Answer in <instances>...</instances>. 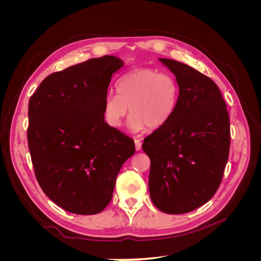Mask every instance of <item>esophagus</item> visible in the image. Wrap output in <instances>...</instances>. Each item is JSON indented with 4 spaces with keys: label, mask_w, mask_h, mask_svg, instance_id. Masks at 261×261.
Returning a JSON list of instances; mask_svg holds the SVG:
<instances>
[{
    "label": "esophagus",
    "mask_w": 261,
    "mask_h": 261,
    "mask_svg": "<svg viewBox=\"0 0 261 261\" xmlns=\"http://www.w3.org/2000/svg\"><path fill=\"white\" fill-rule=\"evenodd\" d=\"M135 148L137 151H139V150L141 149V141L139 139H135Z\"/></svg>",
    "instance_id": "1"
}]
</instances>
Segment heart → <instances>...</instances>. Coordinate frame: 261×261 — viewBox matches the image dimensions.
I'll use <instances>...</instances> for the list:
<instances>
[{
	"mask_svg": "<svg viewBox=\"0 0 261 261\" xmlns=\"http://www.w3.org/2000/svg\"><path fill=\"white\" fill-rule=\"evenodd\" d=\"M117 94L108 92L102 102V115L108 126L120 128L129 111L127 125L138 133L146 127H162L174 113L179 87L171 74L153 68H136L125 74L116 85Z\"/></svg>",
	"mask_w": 261,
	"mask_h": 261,
	"instance_id": "obj_1",
	"label": "heart"
}]
</instances>
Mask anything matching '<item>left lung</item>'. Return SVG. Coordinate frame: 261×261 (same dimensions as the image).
Here are the masks:
<instances>
[{
  "label": "left lung",
  "mask_w": 261,
  "mask_h": 261,
  "mask_svg": "<svg viewBox=\"0 0 261 261\" xmlns=\"http://www.w3.org/2000/svg\"><path fill=\"white\" fill-rule=\"evenodd\" d=\"M179 87L174 113L144 139L150 158L149 192L170 215L191 212L209 201L223 177L230 150V118L219 87L198 70L159 59Z\"/></svg>",
  "instance_id": "1"
}]
</instances>
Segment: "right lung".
I'll use <instances>...</instances> for the list:
<instances>
[{"instance_id": "add662e5", "label": "right lung", "mask_w": 261, "mask_h": 261, "mask_svg": "<svg viewBox=\"0 0 261 261\" xmlns=\"http://www.w3.org/2000/svg\"><path fill=\"white\" fill-rule=\"evenodd\" d=\"M124 66L113 55L91 59L42 81L28 106V147L43 193L76 215H96L112 199L134 140L107 125L102 102L112 75Z\"/></svg>"}]
</instances>
